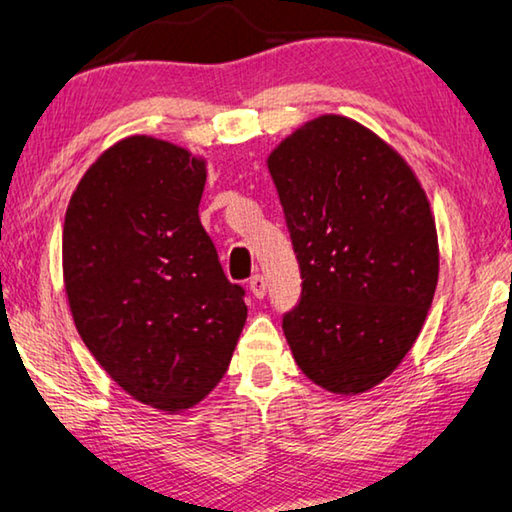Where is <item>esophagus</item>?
Wrapping results in <instances>:
<instances>
[{"label": "esophagus", "mask_w": 512, "mask_h": 512, "mask_svg": "<svg viewBox=\"0 0 512 512\" xmlns=\"http://www.w3.org/2000/svg\"><path fill=\"white\" fill-rule=\"evenodd\" d=\"M249 288L251 293H254V298H265V293H268V284H265V277L263 274H254V277L249 279Z\"/></svg>", "instance_id": "obj_1"}]
</instances>
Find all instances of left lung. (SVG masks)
Here are the masks:
<instances>
[{"instance_id": "8db88e82", "label": "left lung", "mask_w": 512, "mask_h": 512, "mask_svg": "<svg viewBox=\"0 0 512 512\" xmlns=\"http://www.w3.org/2000/svg\"><path fill=\"white\" fill-rule=\"evenodd\" d=\"M268 168L302 277L281 323L293 358L337 395L374 388L432 307L439 242L425 191L390 145L342 115L291 133Z\"/></svg>"}]
</instances>
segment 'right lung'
Wrapping results in <instances>:
<instances>
[{
  "instance_id": "add662e5",
  "label": "right lung",
  "mask_w": 512,
  "mask_h": 512,
  "mask_svg": "<svg viewBox=\"0 0 512 512\" xmlns=\"http://www.w3.org/2000/svg\"><path fill=\"white\" fill-rule=\"evenodd\" d=\"M205 161L131 136L94 161L64 219V286L78 335L122 390L161 411L201 402L247 321L198 219Z\"/></svg>"
}]
</instances>
